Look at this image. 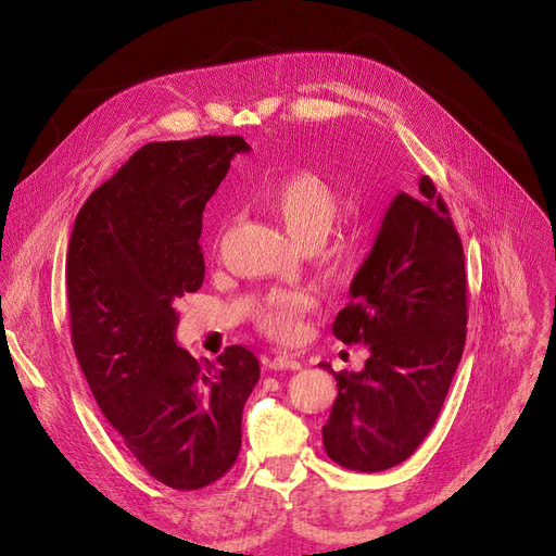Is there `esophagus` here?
Wrapping results in <instances>:
<instances>
[{
  "label": "esophagus",
  "instance_id": "34e87169",
  "mask_svg": "<svg viewBox=\"0 0 556 556\" xmlns=\"http://www.w3.org/2000/svg\"><path fill=\"white\" fill-rule=\"evenodd\" d=\"M265 368H270V371H298L300 362L295 357H291V355L279 353L275 357H267L265 359Z\"/></svg>",
  "mask_w": 556,
  "mask_h": 556
}]
</instances>
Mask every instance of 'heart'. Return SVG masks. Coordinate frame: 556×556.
I'll return each instance as SVG.
<instances>
[{"instance_id":"b5f03b06","label":"heart","mask_w":556,"mask_h":556,"mask_svg":"<svg viewBox=\"0 0 556 556\" xmlns=\"http://www.w3.org/2000/svg\"><path fill=\"white\" fill-rule=\"evenodd\" d=\"M263 203L300 244H318L341 211V194L323 174L300 169L275 180L263 192ZM343 263L357 261L362 252V233H351L337 244ZM316 306V298L302 289H279L267 295L256 309V327L270 339L289 341L302 330V318Z\"/></svg>"}]
</instances>
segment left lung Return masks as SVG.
I'll return each mask as SVG.
<instances>
[{"label":"left lung","instance_id":"obj_1","mask_svg":"<svg viewBox=\"0 0 556 556\" xmlns=\"http://www.w3.org/2000/svg\"><path fill=\"white\" fill-rule=\"evenodd\" d=\"M421 199L396 194L337 314L334 337L366 343L359 374H334L337 401L323 426L327 456L382 471L415 454L448 394L467 337L463 242L428 176Z\"/></svg>","mask_w":556,"mask_h":556}]
</instances>
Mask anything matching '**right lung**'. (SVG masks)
<instances>
[{"label":"right lung","mask_w":556,"mask_h":556,"mask_svg":"<svg viewBox=\"0 0 556 556\" xmlns=\"http://www.w3.org/2000/svg\"><path fill=\"white\" fill-rule=\"evenodd\" d=\"M238 135L151 141L81 205L66 256L73 351L102 415L153 479L215 483L238 458L261 366L244 345L197 362L176 345V300L203 283L201 215Z\"/></svg>","instance_id":"add662e5"}]
</instances>
